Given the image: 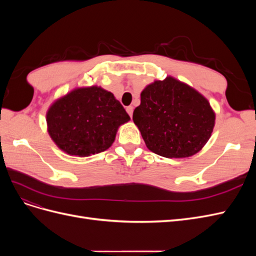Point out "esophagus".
<instances>
[{"instance_id": "1", "label": "esophagus", "mask_w": 256, "mask_h": 256, "mask_svg": "<svg viewBox=\"0 0 256 256\" xmlns=\"http://www.w3.org/2000/svg\"><path fill=\"white\" fill-rule=\"evenodd\" d=\"M126 111H127V113L129 114L130 118H132V113H134V106H127V108H126Z\"/></svg>"}]
</instances>
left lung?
<instances>
[{
  "mask_svg": "<svg viewBox=\"0 0 256 256\" xmlns=\"http://www.w3.org/2000/svg\"><path fill=\"white\" fill-rule=\"evenodd\" d=\"M132 118L147 148L166 158L196 154L214 126V113L207 99L171 76L154 81L141 92V104Z\"/></svg>",
  "mask_w": 256,
  "mask_h": 256,
  "instance_id": "obj_1",
  "label": "left lung"
}]
</instances>
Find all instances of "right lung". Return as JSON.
Returning <instances> with one entry per match:
<instances>
[{
  "mask_svg": "<svg viewBox=\"0 0 256 256\" xmlns=\"http://www.w3.org/2000/svg\"><path fill=\"white\" fill-rule=\"evenodd\" d=\"M129 120L112 92L97 86L72 90L54 102L47 113L52 140L60 150L79 157L109 148L118 127Z\"/></svg>",
  "mask_w": 256,
  "mask_h": 256,
  "instance_id": "obj_1",
  "label": "right lung"
}]
</instances>
